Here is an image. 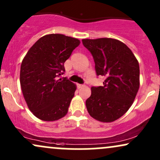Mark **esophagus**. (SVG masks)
Segmentation results:
<instances>
[{"label":"esophagus","mask_w":160,"mask_h":160,"mask_svg":"<svg viewBox=\"0 0 160 160\" xmlns=\"http://www.w3.org/2000/svg\"><path fill=\"white\" fill-rule=\"evenodd\" d=\"M77 86H78V88H84V84H77Z\"/></svg>","instance_id":"obj_1"}]
</instances>
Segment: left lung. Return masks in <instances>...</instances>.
<instances>
[{"label": "left lung", "mask_w": 160, "mask_h": 160, "mask_svg": "<svg viewBox=\"0 0 160 160\" xmlns=\"http://www.w3.org/2000/svg\"><path fill=\"white\" fill-rule=\"evenodd\" d=\"M91 52L97 76L103 85L91 88L86 107L92 118L102 123L113 122L124 114L134 102L140 85L139 64L127 45L118 39H83Z\"/></svg>", "instance_id": "obj_1"}]
</instances>
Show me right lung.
<instances>
[{"label":"right lung","mask_w":160,"mask_h":160,"mask_svg":"<svg viewBox=\"0 0 160 160\" xmlns=\"http://www.w3.org/2000/svg\"><path fill=\"white\" fill-rule=\"evenodd\" d=\"M80 40L60 33L43 36L22 60L20 84L28 108L39 119L54 121L67 114L76 85L57 77Z\"/></svg>","instance_id":"add662e5"}]
</instances>
